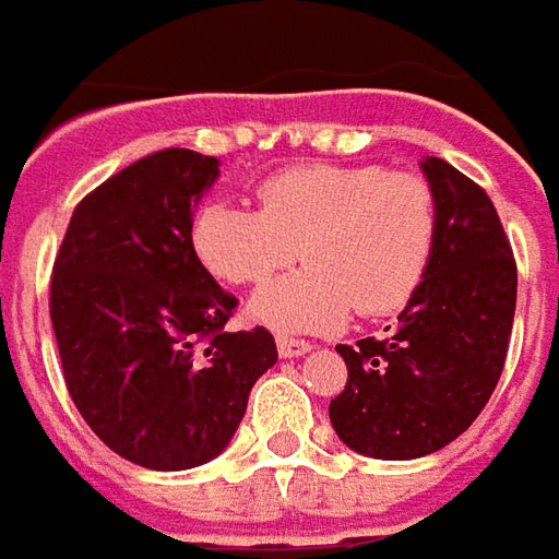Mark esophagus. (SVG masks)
I'll return each instance as SVG.
<instances>
[{
    "instance_id": "obj_1",
    "label": "esophagus",
    "mask_w": 559,
    "mask_h": 559,
    "mask_svg": "<svg viewBox=\"0 0 559 559\" xmlns=\"http://www.w3.org/2000/svg\"><path fill=\"white\" fill-rule=\"evenodd\" d=\"M278 353L284 356V359H293V356H305V353H311V344L302 338H287V335H281Z\"/></svg>"
}]
</instances>
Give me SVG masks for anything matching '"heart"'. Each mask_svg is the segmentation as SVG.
I'll return each mask as SVG.
<instances>
[{
    "label": "heart",
    "instance_id": "heart-1",
    "mask_svg": "<svg viewBox=\"0 0 559 559\" xmlns=\"http://www.w3.org/2000/svg\"><path fill=\"white\" fill-rule=\"evenodd\" d=\"M437 197L419 173L377 164H299L257 188V209L209 200L191 248L215 278L263 284L302 257L305 269L251 299L275 332H332L350 314L386 317L411 302L437 248Z\"/></svg>",
    "mask_w": 559,
    "mask_h": 559
}]
</instances>
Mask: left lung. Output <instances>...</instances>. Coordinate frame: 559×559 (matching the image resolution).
Returning <instances> with one entry per match:
<instances>
[{
	"instance_id": "obj_1",
	"label": "left lung",
	"mask_w": 559,
	"mask_h": 559,
	"mask_svg": "<svg viewBox=\"0 0 559 559\" xmlns=\"http://www.w3.org/2000/svg\"><path fill=\"white\" fill-rule=\"evenodd\" d=\"M421 173L440 215L428 275L389 338L338 344L347 386L329 404L341 440L380 461L431 455L467 431L503 374L515 320V257L491 197L443 158Z\"/></svg>"
}]
</instances>
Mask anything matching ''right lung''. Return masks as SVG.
Listing matches in <instances>:
<instances>
[{
	"instance_id": "right-lung-1",
	"label": "right lung",
	"mask_w": 559,
	"mask_h": 559,
	"mask_svg": "<svg viewBox=\"0 0 559 559\" xmlns=\"http://www.w3.org/2000/svg\"><path fill=\"white\" fill-rule=\"evenodd\" d=\"M218 158L160 148L74 209L50 278L62 374L104 443L148 469L227 449L257 377L278 362L266 329L227 332L236 296L191 248V215Z\"/></svg>"
}]
</instances>
